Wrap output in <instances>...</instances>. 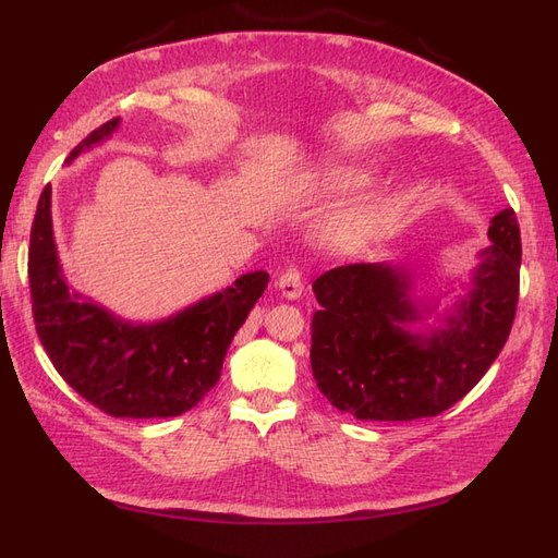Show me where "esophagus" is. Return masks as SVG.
I'll use <instances>...</instances> for the list:
<instances>
[{
    "label": "esophagus",
    "instance_id": "34e87169",
    "mask_svg": "<svg viewBox=\"0 0 558 558\" xmlns=\"http://www.w3.org/2000/svg\"><path fill=\"white\" fill-rule=\"evenodd\" d=\"M277 289L281 291L283 298L295 300L305 291V279L298 272V269H286V272L277 279Z\"/></svg>",
    "mask_w": 558,
    "mask_h": 558
}]
</instances>
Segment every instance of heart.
<instances>
[{
	"label": "heart",
	"instance_id": "b5f03b06",
	"mask_svg": "<svg viewBox=\"0 0 558 558\" xmlns=\"http://www.w3.org/2000/svg\"><path fill=\"white\" fill-rule=\"evenodd\" d=\"M316 183L330 193H361L373 185V174L361 167H332L316 174ZM386 226V211L381 207H361L335 216L326 226V242L340 251H351L375 240Z\"/></svg>",
	"mask_w": 558,
	"mask_h": 558
}]
</instances>
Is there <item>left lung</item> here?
<instances>
[{"label": "left lung", "instance_id": "left-lung-1", "mask_svg": "<svg viewBox=\"0 0 558 558\" xmlns=\"http://www.w3.org/2000/svg\"><path fill=\"white\" fill-rule=\"evenodd\" d=\"M475 289L428 337L400 324L416 318L410 279L388 265L353 263L314 281L312 373L332 408L361 421L437 416L472 391L498 359L519 302L521 238L512 207L488 226Z\"/></svg>", "mask_w": 558, "mask_h": 558}]
</instances>
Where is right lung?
I'll return each mask as SVG.
<instances>
[{
	"instance_id": "add662e5",
	"label": "right lung",
	"mask_w": 558,
	"mask_h": 558,
	"mask_svg": "<svg viewBox=\"0 0 558 558\" xmlns=\"http://www.w3.org/2000/svg\"><path fill=\"white\" fill-rule=\"evenodd\" d=\"M116 128L111 118L93 130L66 162ZM27 277L37 335L58 375L97 410L125 418H167L195 408L221 377L232 337L269 281L267 272H251L160 324H123L66 289L50 226V185L32 221Z\"/></svg>"
}]
</instances>
